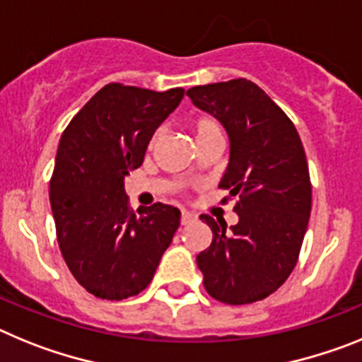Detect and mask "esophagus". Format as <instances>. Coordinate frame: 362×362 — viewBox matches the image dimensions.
Returning a JSON list of instances; mask_svg holds the SVG:
<instances>
[{
  "label": "esophagus",
  "instance_id": "34e87169",
  "mask_svg": "<svg viewBox=\"0 0 362 362\" xmlns=\"http://www.w3.org/2000/svg\"><path fill=\"white\" fill-rule=\"evenodd\" d=\"M193 220H194L193 213H189V211H182V213H180V224H182V226L191 224Z\"/></svg>",
  "mask_w": 362,
  "mask_h": 362
}]
</instances>
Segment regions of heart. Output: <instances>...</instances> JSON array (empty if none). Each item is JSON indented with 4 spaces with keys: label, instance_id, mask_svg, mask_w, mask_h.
I'll return each instance as SVG.
<instances>
[{
    "label": "heart",
    "instance_id": "1",
    "mask_svg": "<svg viewBox=\"0 0 362 362\" xmlns=\"http://www.w3.org/2000/svg\"><path fill=\"white\" fill-rule=\"evenodd\" d=\"M191 131H193L197 144L206 140V138L222 136V127H220L218 122H216L215 118H211V116H199V118H194V120L191 122ZM160 140H162V133L156 131V133L151 136L149 144H147V149L155 151L156 146L160 144Z\"/></svg>",
    "mask_w": 362,
    "mask_h": 362
}]
</instances>
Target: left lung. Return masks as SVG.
Returning <instances> with one entry per match:
<instances>
[{
	"instance_id": "left-lung-1",
	"label": "left lung",
	"mask_w": 362,
	"mask_h": 362,
	"mask_svg": "<svg viewBox=\"0 0 362 362\" xmlns=\"http://www.w3.org/2000/svg\"><path fill=\"white\" fill-rule=\"evenodd\" d=\"M229 134V165L220 182L237 197L238 224L202 215L213 231L197 255L204 288L224 304H251L286 282L298 260L310 211L312 182L293 122L257 83L237 80L187 90Z\"/></svg>"
}]
</instances>
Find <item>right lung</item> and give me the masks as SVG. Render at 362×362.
<instances>
[{
    "mask_svg": "<svg viewBox=\"0 0 362 362\" xmlns=\"http://www.w3.org/2000/svg\"><path fill=\"white\" fill-rule=\"evenodd\" d=\"M184 98L107 83L62 134L50 177V207L59 251L94 297L122 300L147 288L180 226V211L153 204L129 207L124 178L144 162L147 144Z\"/></svg>",
    "mask_w": 362,
    "mask_h": 362,
    "instance_id": "obj_1",
    "label": "right lung"
}]
</instances>
